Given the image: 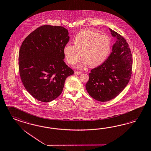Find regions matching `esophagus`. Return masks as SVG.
<instances>
[{"instance_id": "esophagus-1", "label": "esophagus", "mask_w": 151, "mask_h": 151, "mask_svg": "<svg viewBox=\"0 0 151 151\" xmlns=\"http://www.w3.org/2000/svg\"><path fill=\"white\" fill-rule=\"evenodd\" d=\"M74 73L78 74V75H80V74H81L82 73V72H78V71H76L74 72Z\"/></svg>"}]
</instances>
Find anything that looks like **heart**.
I'll list each match as a JSON object with an SVG mask.
<instances>
[{
  "mask_svg": "<svg viewBox=\"0 0 151 151\" xmlns=\"http://www.w3.org/2000/svg\"><path fill=\"white\" fill-rule=\"evenodd\" d=\"M73 42L74 45L68 43L63 48L67 61L72 65L80 60L82 54L83 65L88 64L91 67L99 66L108 57L111 47L107 36L89 29L79 32Z\"/></svg>",
  "mask_w": 151,
  "mask_h": 151,
  "instance_id": "obj_1",
  "label": "heart"
}]
</instances>
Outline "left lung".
I'll return each mask as SVG.
<instances>
[{"instance_id":"8db88e82","label":"left lung","mask_w":151,"mask_h":151,"mask_svg":"<svg viewBox=\"0 0 151 151\" xmlns=\"http://www.w3.org/2000/svg\"><path fill=\"white\" fill-rule=\"evenodd\" d=\"M109 29L116 43L108 58L91 70L85 85L89 95L101 102L117 96L128 84L132 74V59L129 44L121 35Z\"/></svg>"}]
</instances>
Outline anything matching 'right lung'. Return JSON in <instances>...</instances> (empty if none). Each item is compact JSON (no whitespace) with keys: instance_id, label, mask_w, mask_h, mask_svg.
Listing matches in <instances>:
<instances>
[{"instance_id":"add662e5","label":"right lung","mask_w":151,"mask_h":151,"mask_svg":"<svg viewBox=\"0 0 151 151\" xmlns=\"http://www.w3.org/2000/svg\"><path fill=\"white\" fill-rule=\"evenodd\" d=\"M70 40L62 26L43 25L23 40L19 69L24 88L37 100L48 102L62 93L66 79L74 71L64 62L63 48Z\"/></svg>"}]
</instances>
